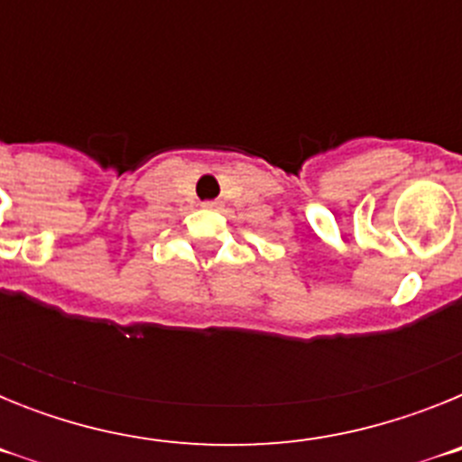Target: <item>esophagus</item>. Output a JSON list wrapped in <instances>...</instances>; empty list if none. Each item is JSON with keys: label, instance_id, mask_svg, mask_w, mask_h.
I'll return each mask as SVG.
<instances>
[{"label": "esophagus", "instance_id": "34e87169", "mask_svg": "<svg viewBox=\"0 0 462 462\" xmlns=\"http://www.w3.org/2000/svg\"><path fill=\"white\" fill-rule=\"evenodd\" d=\"M203 208H208V210H219V208H222V203H219V201H208V203H203Z\"/></svg>", "mask_w": 462, "mask_h": 462}]
</instances>
